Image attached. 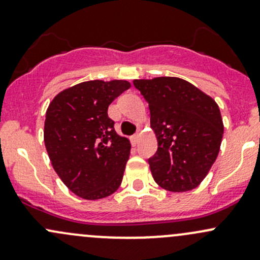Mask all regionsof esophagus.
<instances>
[{
    "label": "esophagus",
    "mask_w": 260,
    "mask_h": 260,
    "mask_svg": "<svg viewBox=\"0 0 260 260\" xmlns=\"http://www.w3.org/2000/svg\"><path fill=\"white\" fill-rule=\"evenodd\" d=\"M138 141H140V135H133L132 137H131V142H132L133 146H136L138 143Z\"/></svg>",
    "instance_id": "esophagus-1"
}]
</instances>
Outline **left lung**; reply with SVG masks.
Segmentation results:
<instances>
[{
	"label": "left lung",
	"instance_id": "left-lung-1",
	"mask_svg": "<svg viewBox=\"0 0 260 260\" xmlns=\"http://www.w3.org/2000/svg\"><path fill=\"white\" fill-rule=\"evenodd\" d=\"M133 84L148 103L158 145L148 158L153 180L172 192L198 187L221 145L224 124L216 102L180 78L136 79Z\"/></svg>",
	"mask_w": 260,
	"mask_h": 260
}]
</instances>
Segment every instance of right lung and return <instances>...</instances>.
<instances>
[{
	"label": "right lung",
	"mask_w": 260,
	"mask_h": 260,
	"mask_svg": "<svg viewBox=\"0 0 260 260\" xmlns=\"http://www.w3.org/2000/svg\"><path fill=\"white\" fill-rule=\"evenodd\" d=\"M127 80H90L60 91L46 111L44 142L57 176L85 200L118 190L131 143L114 131L108 107L129 89Z\"/></svg>",
	"instance_id": "obj_1"
}]
</instances>
